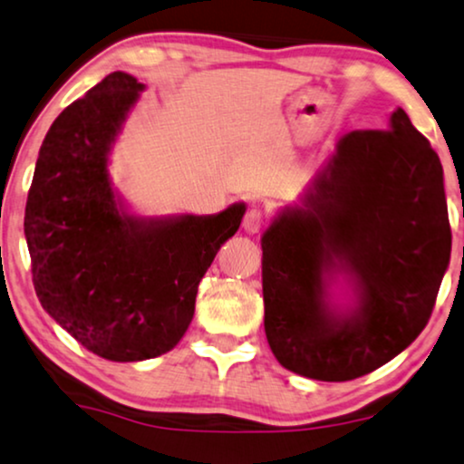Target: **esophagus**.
Masks as SVG:
<instances>
[{"label": "esophagus", "mask_w": 464, "mask_h": 464, "mask_svg": "<svg viewBox=\"0 0 464 464\" xmlns=\"http://www.w3.org/2000/svg\"><path fill=\"white\" fill-rule=\"evenodd\" d=\"M266 221H268V215L265 213V210L251 208V210H247V215H245L243 227H245V232L258 234L262 227L266 226Z\"/></svg>", "instance_id": "esophagus-1"}]
</instances>
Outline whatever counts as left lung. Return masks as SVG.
Here are the masks:
<instances>
[{"instance_id":"obj_1","label":"left lung","mask_w":464,"mask_h":464,"mask_svg":"<svg viewBox=\"0 0 464 464\" xmlns=\"http://www.w3.org/2000/svg\"><path fill=\"white\" fill-rule=\"evenodd\" d=\"M443 168L404 110L387 130H351L301 208L262 237L268 346L285 370L342 382L392 362L424 331L450 265ZM344 270L358 307L337 314L326 276Z\"/></svg>"}]
</instances>
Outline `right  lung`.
Masks as SVG:
<instances>
[{
	"label": "right lung",
	"mask_w": 464,
	"mask_h": 464,
	"mask_svg": "<svg viewBox=\"0 0 464 464\" xmlns=\"http://www.w3.org/2000/svg\"><path fill=\"white\" fill-rule=\"evenodd\" d=\"M141 90L116 71L71 102L40 146L25 204L40 305L110 362H144L179 344L199 279L245 215V204L169 219L118 208L107 157Z\"/></svg>",
	"instance_id": "1"
}]
</instances>
